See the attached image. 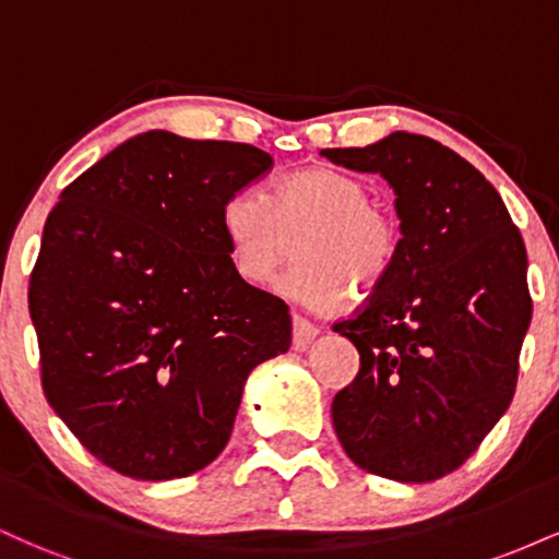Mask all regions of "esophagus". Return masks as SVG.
Returning a JSON list of instances; mask_svg holds the SVG:
<instances>
[{"mask_svg": "<svg viewBox=\"0 0 559 559\" xmlns=\"http://www.w3.org/2000/svg\"><path fill=\"white\" fill-rule=\"evenodd\" d=\"M318 325H312L310 320H305L301 316H294V349H307L318 336Z\"/></svg>", "mask_w": 559, "mask_h": 559, "instance_id": "esophagus-1", "label": "esophagus"}]
</instances>
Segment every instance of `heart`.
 <instances>
[{"label":"heart","mask_w":559,"mask_h":559,"mask_svg":"<svg viewBox=\"0 0 559 559\" xmlns=\"http://www.w3.org/2000/svg\"><path fill=\"white\" fill-rule=\"evenodd\" d=\"M230 265L252 286H271L292 260L286 288L301 305L329 310L355 286L373 292L400 254V223L370 202L360 178L336 168H305L281 178L262 199L236 191L221 210Z\"/></svg>","instance_id":"obj_1"}]
</instances>
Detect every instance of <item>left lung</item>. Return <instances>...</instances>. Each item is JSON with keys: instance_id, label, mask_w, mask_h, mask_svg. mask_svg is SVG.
I'll list each match as a JSON object with an SVG mask.
<instances>
[{"instance_id": "obj_1", "label": "left lung", "mask_w": 559, "mask_h": 559, "mask_svg": "<svg viewBox=\"0 0 559 559\" xmlns=\"http://www.w3.org/2000/svg\"><path fill=\"white\" fill-rule=\"evenodd\" d=\"M394 189L400 254L342 333L360 370L331 404L355 465L426 484L476 452L510 407L531 323L528 258L502 197L439 141L396 131L368 146L323 150Z\"/></svg>"}]
</instances>
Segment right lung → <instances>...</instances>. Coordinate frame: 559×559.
I'll use <instances>...</instances> for the list:
<instances>
[{
  "mask_svg": "<svg viewBox=\"0 0 559 559\" xmlns=\"http://www.w3.org/2000/svg\"><path fill=\"white\" fill-rule=\"evenodd\" d=\"M273 168L252 144L146 131L60 194L28 310L47 402L96 460L136 480L207 467L243 383L292 346L284 299L230 265L226 199Z\"/></svg>",
  "mask_w": 559,
  "mask_h": 559,
  "instance_id": "obj_1",
  "label": "right lung"
}]
</instances>
